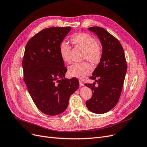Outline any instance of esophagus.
<instances>
[{"label": "esophagus", "instance_id": "1", "mask_svg": "<svg viewBox=\"0 0 147 147\" xmlns=\"http://www.w3.org/2000/svg\"><path fill=\"white\" fill-rule=\"evenodd\" d=\"M79 84H80V85L81 86H84V83L82 80H79Z\"/></svg>", "mask_w": 147, "mask_h": 147}]
</instances>
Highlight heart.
Returning a JSON list of instances; mask_svg holds the SVG:
<instances>
[{
	"instance_id": "obj_1",
	"label": "heart",
	"mask_w": 147,
	"mask_h": 147,
	"mask_svg": "<svg viewBox=\"0 0 147 147\" xmlns=\"http://www.w3.org/2000/svg\"><path fill=\"white\" fill-rule=\"evenodd\" d=\"M72 42L77 46L84 50L83 57L93 64L99 63L102 57V50L100 45L91 35L87 33H78L74 35L71 38ZM70 45L65 41L62 42L59 47L61 58L64 63H69L71 61L70 56ZM92 70L91 65L86 62L75 63L68 69V73L72 77L84 78L90 74Z\"/></svg>"
}]
</instances>
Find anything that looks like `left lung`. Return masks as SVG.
Segmentation results:
<instances>
[{
    "label": "left lung",
    "mask_w": 147,
    "mask_h": 147,
    "mask_svg": "<svg viewBox=\"0 0 147 147\" xmlns=\"http://www.w3.org/2000/svg\"><path fill=\"white\" fill-rule=\"evenodd\" d=\"M100 40L102 54L100 63L92 72V84H84L92 91L91 98L86 102L91 112L102 114L115 107L119 100L126 74L127 64L121 43L107 30L100 27H91ZM98 86H95V82Z\"/></svg>",
    "instance_id": "1"
}]
</instances>
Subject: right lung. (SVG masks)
I'll use <instances>...</instances> for the list:
<instances>
[{"mask_svg":"<svg viewBox=\"0 0 147 147\" xmlns=\"http://www.w3.org/2000/svg\"><path fill=\"white\" fill-rule=\"evenodd\" d=\"M70 27L43 29L28 41L23 59L24 81L37 107L50 116L64 112L78 80L67 79L59 47Z\"/></svg>","mask_w":147,"mask_h":147,"instance_id":"1","label":"right lung"}]
</instances>
